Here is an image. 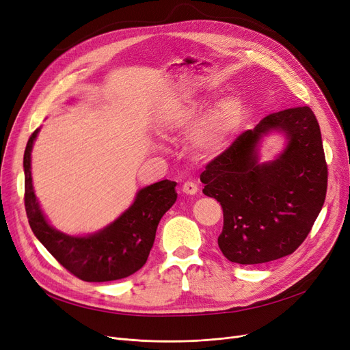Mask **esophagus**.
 <instances>
[{"label": "esophagus", "instance_id": "34e87169", "mask_svg": "<svg viewBox=\"0 0 350 350\" xmlns=\"http://www.w3.org/2000/svg\"><path fill=\"white\" fill-rule=\"evenodd\" d=\"M181 189H183V193L190 194V196H194L198 191V187H197V185H196L194 181H186L185 185H183Z\"/></svg>", "mask_w": 350, "mask_h": 350}]
</instances>
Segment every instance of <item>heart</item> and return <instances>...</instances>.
Masks as SVG:
<instances>
[{"mask_svg":"<svg viewBox=\"0 0 350 350\" xmlns=\"http://www.w3.org/2000/svg\"><path fill=\"white\" fill-rule=\"evenodd\" d=\"M204 102L198 98H187L174 103L163 118L167 129L185 131L190 127L203 109ZM240 103L234 98H226L201 115L191 129V146L197 154L215 157L230 144L232 132L240 123Z\"/></svg>","mask_w":350,"mask_h":350,"instance_id":"1","label":"heart"}]
</instances>
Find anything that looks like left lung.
<instances>
[{
  "instance_id": "1",
  "label": "left lung",
  "mask_w": 350,
  "mask_h": 350,
  "mask_svg": "<svg viewBox=\"0 0 350 350\" xmlns=\"http://www.w3.org/2000/svg\"><path fill=\"white\" fill-rule=\"evenodd\" d=\"M271 131L284 135L286 147L261 163L259 146ZM200 180L223 207L218 247L228 261L255 265L292 254L326 197L327 165L314 112L301 106L265 116L210 161Z\"/></svg>"
}]
</instances>
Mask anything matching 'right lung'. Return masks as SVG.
I'll return each mask as SVG.
<instances>
[{"label": "right lung", "instance_id": "add662e5", "mask_svg": "<svg viewBox=\"0 0 350 350\" xmlns=\"http://www.w3.org/2000/svg\"><path fill=\"white\" fill-rule=\"evenodd\" d=\"M40 129L31 135L24 153L25 210L32 232L64 268L86 282L129 277L147 261L161 217L176 203V181L161 180L137 191L132 206L98 232L68 235L53 228L35 196L31 152Z\"/></svg>", "mask_w": 350, "mask_h": 350}]
</instances>
